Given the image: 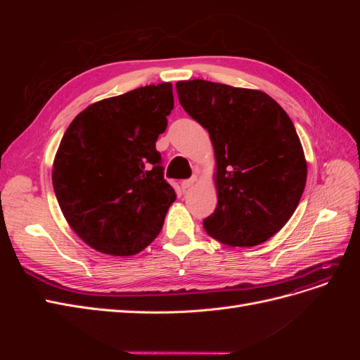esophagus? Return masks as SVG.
<instances>
[{
    "mask_svg": "<svg viewBox=\"0 0 360 360\" xmlns=\"http://www.w3.org/2000/svg\"><path fill=\"white\" fill-rule=\"evenodd\" d=\"M195 181H197V177H192V179H189V180H183L181 181V188L186 191V189H191L193 184H195Z\"/></svg>",
    "mask_w": 360,
    "mask_h": 360,
    "instance_id": "34e87169",
    "label": "esophagus"
}]
</instances>
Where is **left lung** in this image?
<instances>
[{"label": "left lung", "instance_id": "8db88e82", "mask_svg": "<svg viewBox=\"0 0 360 360\" xmlns=\"http://www.w3.org/2000/svg\"><path fill=\"white\" fill-rule=\"evenodd\" d=\"M180 105L209 130L217 205L204 230L228 246L263 243L302 198L307 160L288 114L259 90L204 79L176 84Z\"/></svg>", "mask_w": 360, "mask_h": 360}]
</instances>
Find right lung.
I'll return each instance as SVG.
<instances>
[{"label":"right lung","mask_w":360,"mask_h":360,"mask_svg":"<svg viewBox=\"0 0 360 360\" xmlns=\"http://www.w3.org/2000/svg\"><path fill=\"white\" fill-rule=\"evenodd\" d=\"M174 108L172 85L139 86L85 108L64 134L52 184L72 230L99 252H141L176 200L156 141Z\"/></svg>","instance_id":"obj_1"}]
</instances>
